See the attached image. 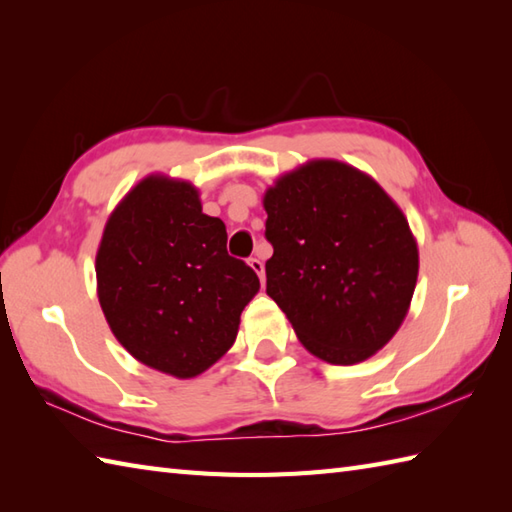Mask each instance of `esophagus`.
<instances>
[{"instance_id": "obj_1", "label": "esophagus", "mask_w": 512, "mask_h": 512, "mask_svg": "<svg viewBox=\"0 0 512 512\" xmlns=\"http://www.w3.org/2000/svg\"><path fill=\"white\" fill-rule=\"evenodd\" d=\"M248 266L255 270V273L259 275V281H262V284H264L266 273H264V262H262V259H259V257H250V259H248Z\"/></svg>"}]
</instances>
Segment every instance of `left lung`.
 I'll return each instance as SVG.
<instances>
[{
  "mask_svg": "<svg viewBox=\"0 0 512 512\" xmlns=\"http://www.w3.org/2000/svg\"><path fill=\"white\" fill-rule=\"evenodd\" d=\"M266 292L308 352L332 365L376 354L407 317L418 246L380 184L339 160H312L264 195Z\"/></svg>",
  "mask_w": 512,
  "mask_h": 512,
  "instance_id": "8db88e82",
  "label": "left lung"
}]
</instances>
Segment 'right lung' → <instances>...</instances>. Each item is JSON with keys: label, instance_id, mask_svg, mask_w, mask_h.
Wrapping results in <instances>:
<instances>
[{"label": "right lung", "instance_id": "add662e5", "mask_svg": "<svg viewBox=\"0 0 512 512\" xmlns=\"http://www.w3.org/2000/svg\"><path fill=\"white\" fill-rule=\"evenodd\" d=\"M96 284L107 323L136 361L176 378L209 369L235 343L259 279L226 253V226L198 189L140 180L105 224Z\"/></svg>", "mask_w": 512, "mask_h": 512}]
</instances>
